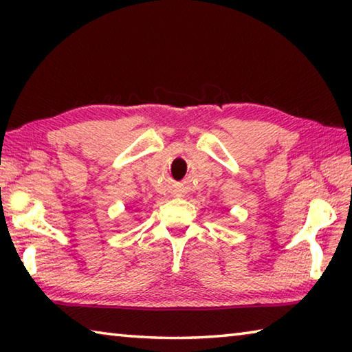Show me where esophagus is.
<instances>
[{"label": "esophagus", "mask_w": 352, "mask_h": 352, "mask_svg": "<svg viewBox=\"0 0 352 352\" xmlns=\"http://www.w3.org/2000/svg\"><path fill=\"white\" fill-rule=\"evenodd\" d=\"M175 195H178V197H180V195H182V192H178V190H175Z\"/></svg>", "instance_id": "esophagus-1"}]
</instances>
